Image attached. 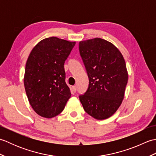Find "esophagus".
Here are the masks:
<instances>
[{"label":"esophagus","mask_w":156,"mask_h":156,"mask_svg":"<svg viewBox=\"0 0 156 156\" xmlns=\"http://www.w3.org/2000/svg\"><path fill=\"white\" fill-rule=\"evenodd\" d=\"M76 88H76V86H74V87H72V90L73 92H74V93L76 92V90H77Z\"/></svg>","instance_id":"esophagus-1"}]
</instances>
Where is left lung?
I'll use <instances>...</instances> for the list:
<instances>
[{
    "label": "left lung",
    "mask_w": 156,
    "mask_h": 156,
    "mask_svg": "<svg viewBox=\"0 0 156 156\" xmlns=\"http://www.w3.org/2000/svg\"><path fill=\"white\" fill-rule=\"evenodd\" d=\"M79 51L89 80L87 90L79 99L92 117H110L124 98L128 81L125 59L113 44L98 37L80 41Z\"/></svg>",
    "instance_id": "obj_1"
}]
</instances>
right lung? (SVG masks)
I'll return each instance as SVG.
<instances>
[{"label": "right lung", "instance_id": "add662e5", "mask_svg": "<svg viewBox=\"0 0 156 156\" xmlns=\"http://www.w3.org/2000/svg\"><path fill=\"white\" fill-rule=\"evenodd\" d=\"M75 44L55 37L46 38L29 55L24 76L25 92L33 109L43 117L59 115L71 97L64 65Z\"/></svg>", "mask_w": 156, "mask_h": 156}]
</instances>
